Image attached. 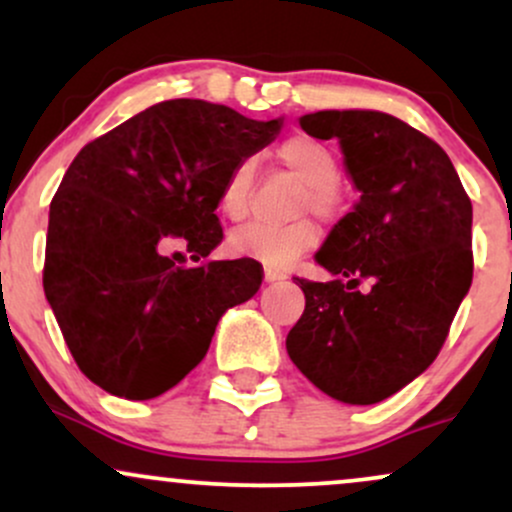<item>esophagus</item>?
<instances>
[{
	"instance_id": "esophagus-1",
	"label": "esophagus",
	"mask_w": 512,
	"mask_h": 512,
	"mask_svg": "<svg viewBox=\"0 0 512 512\" xmlns=\"http://www.w3.org/2000/svg\"><path fill=\"white\" fill-rule=\"evenodd\" d=\"M264 279L281 281V279H286V272H281V269H276V267H264Z\"/></svg>"
}]
</instances>
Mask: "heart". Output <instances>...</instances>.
Masks as SVG:
<instances>
[{
    "label": "heart",
    "mask_w": 512,
    "mask_h": 512,
    "mask_svg": "<svg viewBox=\"0 0 512 512\" xmlns=\"http://www.w3.org/2000/svg\"><path fill=\"white\" fill-rule=\"evenodd\" d=\"M279 161L293 170L305 182V192L301 195V211H313L320 219H332L337 216L339 204V163L337 156L327 144L317 142L308 134H296L286 139L276 151ZM255 161L252 158H240V161L228 170L219 190V209L226 219L240 221L248 216L252 185H255ZM317 231L310 221H293L286 226H274V223H248L238 228L231 236V248L240 255H250L262 260L264 264L284 267L296 260L315 243Z\"/></svg>",
    "instance_id": "heart-1"
}]
</instances>
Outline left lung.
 I'll return each instance as SVG.
<instances>
[{"label": "left lung", "instance_id": "obj_1", "mask_svg": "<svg viewBox=\"0 0 512 512\" xmlns=\"http://www.w3.org/2000/svg\"><path fill=\"white\" fill-rule=\"evenodd\" d=\"M298 122L337 139L361 197L315 255L334 281L296 279L305 310L286 351L332 399L383 402L436 361L472 286V202L448 154L397 117L320 110Z\"/></svg>", "mask_w": 512, "mask_h": 512}]
</instances>
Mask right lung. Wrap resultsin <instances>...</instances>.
Wrapping results in <instances>:
<instances>
[{
  "label": "right lung",
  "mask_w": 512,
  "mask_h": 512,
  "mask_svg": "<svg viewBox=\"0 0 512 512\" xmlns=\"http://www.w3.org/2000/svg\"><path fill=\"white\" fill-rule=\"evenodd\" d=\"M284 117L250 120L226 105L163 101L93 139L52 197L43 286L76 366L125 399H154L207 356L221 315L250 301L262 264L180 267L221 243V182L272 144Z\"/></svg>",
  "instance_id": "add662e5"
}]
</instances>
